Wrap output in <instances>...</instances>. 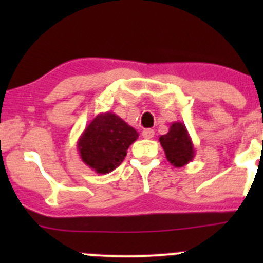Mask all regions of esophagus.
Segmentation results:
<instances>
[{
    "label": "esophagus",
    "instance_id": "1",
    "mask_svg": "<svg viewBox=\"0 0 263 263\" xmlns=\"http://www.w3.org/2000/svg\"><path fill=\"white\" fill-rule=\"evenodd\" d=\"M154 135H155V132L151 128H146L142 131V137H144V139H153Z\"/></svg>",
    "mask_w": 263,
    "mask_h": 263
}]
</instances>
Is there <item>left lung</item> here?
<instances>
[{"instance_id": "8db88e82", "label": "left lung", "mask_w": 263, "mask_h": 263, "mask_svg": "<svg viewBox=\"0 0 263 263\" xmlns=\"http://www.w3.org/2000/svg\"><path fill=\"white\" fill-rule=\"evenodd\" d=\"M166 159L172 165L181 168L195 158V147L190 134L182 122H173L168 134L159 137Z\"/></svg>"}]
</instances>
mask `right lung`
<instances>
[{
  "label": "right lung",
  "instance_id": "1",
  "mask_svg": "<svg viewBox=\"0 0 263 263\" xmlns=\"http://www.w3.org/2000/svg\"><path fill=\"white\" fill-rule=\"evenodd\" d=\"M139 132L115 113H99L79 137L81 160L99 174L109 173L121 165L129 145Z\"/></svg>",
  "mask_w": 263,
  "mask_h": 263
}]
</instances>
